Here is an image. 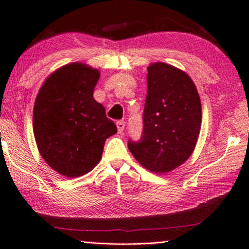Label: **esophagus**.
<instances>
[{"instance_id":"1","label":"esophagus","mask_w":249,"mask_h":249,"mask_svg":"<svg viewBox=\"0 0 249 249\" xmlns=\"http://www.w3.org/2000/svg\"><path fill=\"white\" fill-rule=\"evenodd\" d=\"M116 125H117V129H118V132L119 133H123L124 132V125H125V123L124 120H119L116 123Z\"/></svg>"}]
</instances>
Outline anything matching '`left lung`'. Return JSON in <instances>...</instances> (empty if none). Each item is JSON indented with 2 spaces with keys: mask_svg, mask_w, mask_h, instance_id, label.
Wrapping results in <instances>:
<instances>
[{
  "mask_svg": "<svg viewBox=\"0 0 249 249\" xmlns=\"http://www.w3.org/2000/svg\"><path fill=\"white\" fill-rule=\"evenodd\" d=\"M140 141L129 150L145 169L167 173L194 151L201 128V101L191 78L166 63L149 65Z\"/></svg>",
  "mask_w": 249,
  "mask_h": 249,
  "instance_id": "8db88e82",
  "label": "left lung"
}]
</instances>
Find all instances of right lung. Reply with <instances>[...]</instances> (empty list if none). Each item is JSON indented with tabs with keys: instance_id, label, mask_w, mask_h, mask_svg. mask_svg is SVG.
Here are the masks:
<instances>
[{
	"instance_id": "add662e5",
	"label": "right lung",
	"mask_w": 249,
	"mask_h": 249,
	"mask_svg": "<svg viewBox=\"0 0 249 249\" xmlns=\"http://www.w3.org/2000/svg\"><path fill=\"white\" fill-rule=\"evenodd\" d=\"M99 71L71 63L45 80L33 110L39 154L67 177L88 173L102 157L105 141L117 132L102 104L93 99Z\"/></svg>"
}]
</instances>
